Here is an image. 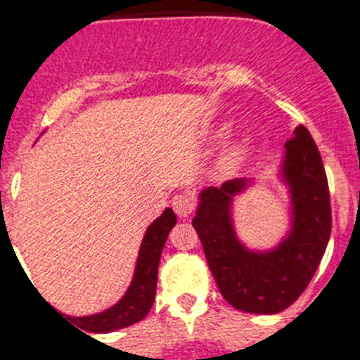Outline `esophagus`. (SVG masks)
Listing matches in <instances>:
<instances>
[{
	"label": "esophagus",
	"instance_id": "1",
	"mask_svg": "<svg viewBox=\"0 0 360 360\" xmlns=\"http://www.w3.org/2000/svg\"><path fill=\"white\" fill-rule=\"evenodd\" d=\"M171 205H173L174 212H176L180 218H187V216L193 214L196 209L195 200H193L191 195H187V193H178V195H174Z\"/></svg>",
	"mask_w": 360,
	"mask_h": 360
}]
</instances>
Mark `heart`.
Instances as JSON below:
<instances>
[{"instance_id": "heart-1", "label": "heart", "mask_w": 360, "mask_h": 360, "mask_svg": "<svg viewBox=\"0 0 360 360\" xmlns=\"http://www.w3.org/2000/svg\"><path fill=\"white\" fill-rule=\"evenodd\" d=\"M247 151H249V142H247V141L240 142V144H238L236 148H234L231 153H229L227 160H225L227 167H232V165L240 164V162L243 160L245 155H247Z\"/></svg>"}]
</instances>
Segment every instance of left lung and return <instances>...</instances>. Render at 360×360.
Masks as SVG:
<instances>
[{
	"mask_svg": "<svg viewBox=\"0 0 360 360\" xmlns=\"http://www.w3.org/2000/svg\"><path fill=\"white\" fill-rule=\"evenodd\" d=\"M285 148L283 173L292 189L294 229L278 249L250 252L232 231L231 198L243 189V180L203 191L193 218L219 292L229 304L249 314H278L295 303L316 274L332 231L326 171L303 124Z\"/></svg>",
	"mask_w": 360,
	"mask_h": 360,
	"instance_id": "left-lung-1",
	"label": "left lung"
}]
</instances>
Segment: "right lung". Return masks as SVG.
Returning a JSON list of instances; mask_svg holds the SVG:
<instances>
[{
    "instance_id": "add662e5",
    "label": "right lung",
    "mask_w": 360,
    "mask_h": 360,
    "mask_svg": "<svg viewBox=\"0 0 360 360\" xmlns=\"http://www.w3.org/2000/svg\"><path fill=\"white\" fill-rule=\"evenodd\" d=\"M174 224H176L174 212L171 209H165L164 214L155 219V224L149 225L144 240H142L131 285L115 307L95 314V316L68 317L70 321L77 324L81 332L82 330L90 333L115 332V330L131 326L148 316L153 301H155V292H157L158 262H160L162 249H164L167 234L174 227Z\"/></svg>"
}]
</instances>
